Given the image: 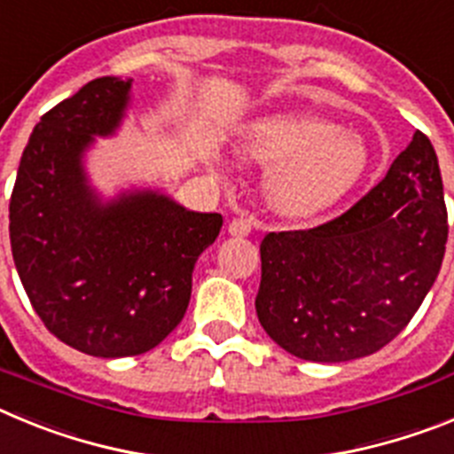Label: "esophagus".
Listing matches in <instances>:
<instances>
[{
  "instance_id": "esophagus-1",
  "label": "esophagus",
  "mask_w": 454,
  "mask_h": 454,
  "mask_svg": "<svg viewBox=\"0 0 454 454\" xmlns=\"http://www.w3.org/2000/svg\"><path fill=\"white\" fill-rule=\"evenodd\" d=\"M252 231V223L247 218H234L230 223V234L231 236H247Z\"/></svg>"
}]
</instances>
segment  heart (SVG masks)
<instances>
[{"instance_id":"heart-1","label":"heart","mask_w":454,"mask_h":454,"mask_svg":"<svg viewBox=\"0 0 454 454\" xmlns=\"http://www.w3.org/2000/svg\"><path fill=\"white\" fill-rule=\"evenodd\" d=\"M239 154L252 166L270 168L266 198L286 218H309L332 207L368 166L359 131L304 111L254 122L240 138Z\"/></svg>"}]
</instances>
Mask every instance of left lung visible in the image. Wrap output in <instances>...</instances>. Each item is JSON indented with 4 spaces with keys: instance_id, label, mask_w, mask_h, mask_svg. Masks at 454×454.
<instances>
[{
    "instance_id": "8db88e82",
    "label": "left lung",
    "mask_w": 454,
    "mask_h": 454,
    "mask_svg": "<svg viewBox=\"0 0 454 454\" xmlns=\"http://www.w3.org/2000/svg\"><path fill=\"white\" fill-rule=\"evenodd\" d=\"M446 240L436 152L416 131L387 177L346 214L262 240L259 323L304 362L372 355L419 311L441 270Z\"/></svg>"
}]
</instances>
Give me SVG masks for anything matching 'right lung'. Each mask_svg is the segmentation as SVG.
<instances>
[{"label":"right lung","mask_w":454,"mask_h":454,"mask_svg":"<svg viewBox=\"0 0 454 454\" xmlns=\"http://www.w3.org/2000/svg\"><path fill=\"white\" fill-rule=\"evenodd\" d=\"M134 79L99 77L35 124L8 204L11 250L47 330L104 359L152 350L186 314L198 256L223 215L188 211L159 188L104 198L86 154L127 118Z\"/></svg>","instance_id":"obj_1"}]
</instances>
